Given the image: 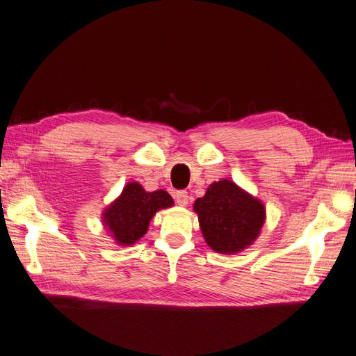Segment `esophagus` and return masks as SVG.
<instances>
[{
  "label": "esophagus",
  "mask_w": 356,
  "mask_h": 356,
  "mask_svg": "<svg viewBox=\"0 0 356 356\" xmlns=\"http://www.w3.org/2000/svg\"><path fill=\"white\" fill-rule=\"evenodd\" d=\"M175 200L179 206H186L188 204V200H189V195L186 191H177L175 194Z\"/></svg>",
  "instance_id": "34e87169"
}]
</instances>
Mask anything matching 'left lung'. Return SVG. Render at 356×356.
Instances as JSON below:
<instances>
[{
	"label": "left lung",
	"instance_id": "left-lung-1",
	"mask_svg": "<svg viewBox=\"0 0 356 356\" xmlns=\"http://www.w3.org/2000/svg\"><path fill=\"white\" fill-rule=\"evenodd\" d=\"M194 211L206 243L223 255L249 248L266 222L262 202L228 179L211 184L194 202Z\"/></svg>",
	"mask_w": 356,
	"mask_h": 356
}]
</instances>
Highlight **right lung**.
<instances>
[{
    "label": "right lung",
    "instance_id": "obj_1",
    "mask_svg": "<svg viewBox=\"0 0 356 356\" xmlns=\"http://www.w3.org/2000/svg\"><path fill=\"white\" fill-rule=\"evenodd\" d=\"M175 204L165 191L146 192L137 181H129L122 194L103 213V223L120 246H131L143 237L150 219L161 209Z\"/></svg>",
    "mask_w": 356,
    "mask_h": 356
}]
</instances>
